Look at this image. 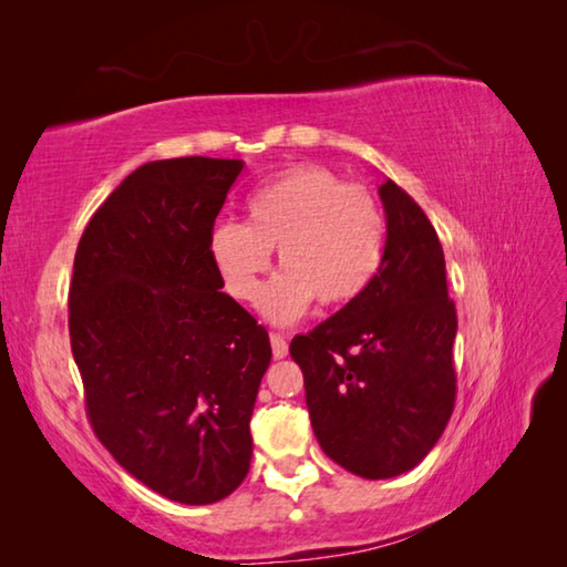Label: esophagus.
I'll list each match as a JSON object with an SVG mask.
<instances>
[{"label": "esophagus", "instance_id": "obj_1", "mask_svg": "<svg viewBox=\"0 0 567 567\" xmlns=\"http://www.w3.org/2000/svg\"><path fill=\"white\" fill-rule=\"evenodd\" d=\"M271 352H274V360H284V357L288 354V342L284 334L279 332H271Z\"/></svg>", "mask_w": 567, "mask_h": 567}]
</instances>
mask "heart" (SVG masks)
<instances>
[{
    "label": "heart",
    "instance_id": "1",
    "mask_svg": "<svg viewBox=\"0 0 567 567\" xmlns=\"http://www.w3.org/2000/svg\"><path fill=\"white\" fill-rule=\"evenodd\" d=\"M386 219L372 193L322 166L286 171L247 200V223H219L213 261L227 291L257 300L271 251L281 274L261 296L269 320L286 326L313 300L338 308L360 298L384 259Z\"/></svg>",
    "mask_w": 567,
    "mask_h": 567
}]
</instances>
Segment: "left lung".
<instances>
[{"label":"left lung","mask_w":567,"mask_h":567,"mask_svg":"<svg viewBox=\"0 0 567 567\" xmlns=\"http://www.w3.org/2000/svg\"><path fill=\"white\" fill-rule=\"evenodd\" d=\"M384 259L338 313L291 340L306 403L330 460L364 480H389L431 453L455 409V303L435 227L386 178Z\"/></svg>","instance_id":"1"}]
</instances>
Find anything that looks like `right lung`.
Returning <instances> with one entry per match:
<instances>
[{
    "label": "right lung",
    "instance_id": "1",
    "mask_svg": "<svg viewBox=\"0 0 567 567\" xmlns=\"http://www.w3.org/2000/svg\"><path fill=\"white\" fill-rule=\"evenodd\" d=\"M239 158H166L130 173L75 251L68 330L92 431L171 502L213 504L249 472L269 332L225 286L215 217Z\"/></svg>",
    "mask_w": 567,
    "mask_h": 567
}]
</instances>
